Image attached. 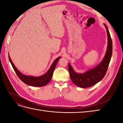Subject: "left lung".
Segmentation results:
<instances>
[{"label": "left lung", "instance_id": "1", "mask_svg": "<svg viewBox=\"0 0 123 123\" xmlns=\"http://www.w3.org/2000/svg\"><path fill=\"white\" fill-rule=\"evenodd\" d=\"M104 25L106 28L107 33L108 45L105 55L101 62L95 68L88 70L84 73H77L68 63L71 79L74 84L78 87L83 88L91 87L101 80L106 73L112 56V42L108 29L105 24Z\"/></svg>", "mask_w": 123, "mask_h": 123}]
</instances>
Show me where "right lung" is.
I'll use <instances>...</instances> for the list:
<instances>
[{"mask_svg":"<svg viewBox=\"0 0 123 123\" xmlns=\"http://www.w3.org/2000/svg\"><path fill=\"white\" fill-rule=\"evenodd\" d=\"M60 58L61 57H58L55 59L53 62V64L51 66L49 70L43 75L40 76H32L24 75V74L19 72L14 65L10 56L9 55V58L11 64L12 65L15 72L19 78L20 80L21 81H23L25 84L34 87L44 86H46L49 83V81L52 79V77L54 69Z\"/></svg>","mask_w":123,"mask_h":123,"instance_id":"obj_1","label":"right lung"}]
</instances>
